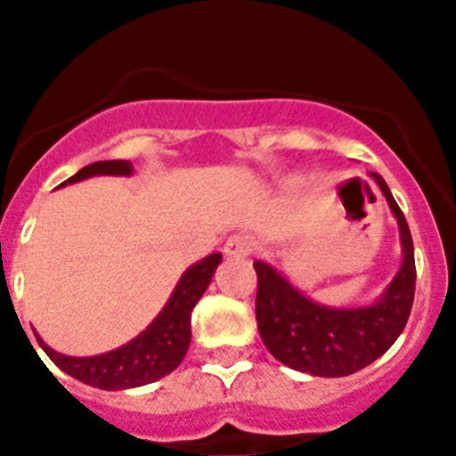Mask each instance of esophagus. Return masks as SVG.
<instances>
[{"label":"esophagus","mask_w":456,"mask_h":456,"mask_svg":"<svg viewBox=\"0 0 456 456\" xmlns=\"http://www.w3.org/2000/svg\"><path fill=\"white\" fill-rule=\"evenodd\" d=\"M224 256L227 257H245L251 251V238L247 236H232L224 242Z\"/></svg>","instance_id":"esophagus-1"}]
</instances>
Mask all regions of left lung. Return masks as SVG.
I'll list each match as a JSON object with an SVG mask.
<instances>
[{"label":"left lung","instance_id":"left-lung-1","mask_svg":"<svg viewBox=\"0 0 456 456\" xmlns=\"http://www.w3.org/2000/svg\"><path fill=\"white\" fill-rule=\"evenodd\" d=\"M399 227L402 265L375 302L330 306L311 300L291 280L256 260V320L271 355L284 366L317 377H346L372 364L402 335L415 300V247L402 209L379 174L370 172Z\"/></svg>","mask_w":456,"mask_h":456}]
</instances>
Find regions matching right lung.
<instances>
[{"instance_id":"obj_1","label":"right lung","mask_w":456,"mask_h":456,"mask_svg":"<svg viewBox=\"0 0 456 456\" xmlns=\"http://www.w3.org/2000/svg\"><path fill=\"white\" fill-rule=\"evenodd\" d=\"M132 174H134V167L130 160H99V163L86 165L59 187L75 185L92 176H132ZM220 262H223V254H209L183 271L181 280L160 314L134 339L114 351L92 357L63 355L50 348L35 330L37 342L54 362V366L92 388L127 390L151 384L176 370L185 357L191 342V309L207 291Z\"/></svg>"}]
</instances>
